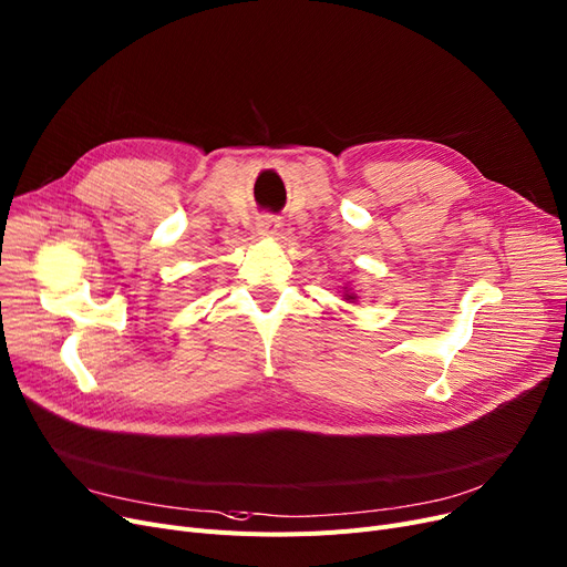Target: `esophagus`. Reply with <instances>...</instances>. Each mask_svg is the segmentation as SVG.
Masks as SVG:
<instances>
[{
  "label": "esophagus",
  "instance_id": "1",
  "mask_svg": "<svg viewBox=\"0 0 567 567\" xmlns=\"http://www.w3.org/2000/svg\"><path fill=\"white\" fill-rule=\"evenodd\" d=\"M278 227H280V223H278L276 217H270V215H264V217L257 219V229L261 234H274Z\"/></svg>",
  "mask_w": 567,
  "mask_h": 567
}]
</instances>
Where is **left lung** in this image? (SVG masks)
Instances as JSON below:
<instances>
[{"label":"left lung","mask_w":567,"mask_h":567,"mask_svg":"<svg viewBox=\"0 0 567 567\" xmlns=\"http://www.w3.org/2000/svg\"><path fill=\"white\" fill-rule=\"evenodd\" d=\"M344 297H348V301H350V299H357V297H354V293H344Z\"/></svg>","instance_id":"obj_1"}]
</instances>
